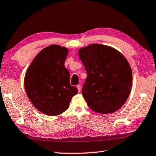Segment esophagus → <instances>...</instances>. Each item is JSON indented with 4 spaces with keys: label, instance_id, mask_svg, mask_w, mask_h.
Here are the masks:
<instances>
[{
    "label": "esophagus",
    "instance_id": "esophagus-1",
    "mask_svg": "<svg viewBox=\"0 0 156 156\" xmlns=\"http://www.w3.org/2000/svg\"><path fill=\"white\" fill-rule=\"evenodd\" d=\"M78 88V92H80V90H81V86L80 85H78L77 86H76Z\"/></svg>",
    "mask_w": 156,
    "mask_h": 156
}]
</instances>
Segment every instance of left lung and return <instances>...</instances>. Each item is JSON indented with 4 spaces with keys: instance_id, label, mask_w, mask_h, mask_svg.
I'll use <instances>...</instances> for the list:
<instances>
[{
    "instance_id": "1",
    "label": "left lung",
    "mask_w": 156,
    "mask_h": 156,
    "mask_svg": "<svg viewBox=\"0 0 156 156\" xmlns=\"http://www.w3.org/2000/svg\"><path fill=\"white\" fill-rule=\"evenodd\" d=\"M87 77L82 94L91 110L112 113L126 101L131 91L132 71L122 53L112 47L93 44L79 50Z\"/></svg>"
}]
</instances>
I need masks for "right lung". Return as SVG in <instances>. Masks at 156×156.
I'll return each mask as SVG.
<instances>
[{
	"mask_svg": "<svg viewBox=\"0 0 156 156\" xmlns=\"http://www.w3.org/2000/svg\"><path fill=\"white\" fill-rule=\"evenodd\" d=\"M68 49L51 45L41 51L26 71L24 85L27 95L37 109L50 116L68 109L78 89L70 85L65 66Z\"/></svg>",
	"mask_w": 156,
	"mask_h": 156,
	"instance_id": "right-lung-1",
	"label": "right lung"
}]
</instances>
